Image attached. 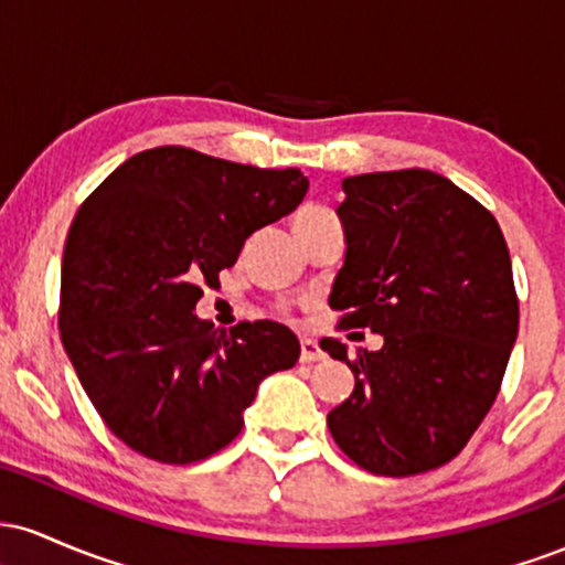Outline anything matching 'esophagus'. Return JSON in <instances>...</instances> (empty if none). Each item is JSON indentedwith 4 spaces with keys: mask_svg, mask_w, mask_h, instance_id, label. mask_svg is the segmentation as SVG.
Masks as SVG:
<instances>
[{
    "mask_svg": "<svg viewBox=\"0 0 565 565\" xmlns=\"http://www.w3.org/2000/svg\"><path fill=\"white\" fill-rule=\"evenodd\" d=\"M323 359V350L319 348V342L310 340V337H302L300 340V361L302 364H313V361Z\"/></svg>",
    "mask_w": 565,
    "mask_h": 565,
    "instance_id": "1",
    "label": "esophagus"
}]
</instances>
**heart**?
Masks as SVG:
<instances>
[{
    "mask_svg": "<svg viewBox=\"0 0 565 565\" xmlns=\"http://www.w3.org/2000/svg\"><path fill=\"white\" fill-rule=\"evenodd\" d=\"M319 212H327V210H323V206H305V210L300 212V215H297V217H305V215H319ZM295 217V220H297Z\"/></svg>",
    "mask_w": 565,
    "mask_h": 565,
    "instance_id": "1",
    "label": "heart"
}]
</instances>
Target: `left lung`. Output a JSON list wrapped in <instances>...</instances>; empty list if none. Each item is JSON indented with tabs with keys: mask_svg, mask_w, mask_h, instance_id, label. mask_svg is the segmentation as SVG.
<instances>
[{
	"mask_svg": "<svg viewBox=\"0 0 565 565\" xmlns=\"http://www.w3.org/2000/svg\"><path fill=\"white\" fill-rule=\"evenodd\" d=\"M345 265L329 308L340 329H372L380 350L321 348L355 374L329 433L359 468L406 478L451 462L494 406L518 337L502 228L430 170L342 180Z\"/></svg>",
	"mask_w": 565,
	"mask_h": 565,
	"instance_id": "8db88e82",
	"label": "left lung"
}]
</instances>
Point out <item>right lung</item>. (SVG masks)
<instances>
[{"label":"right lung","instance_id":"add662e5","mask_svg":"<svg viewBox=\"0 0 565 565\" xmlns=\"http://www.w3.org/2000/svg\"><path fill=\"white\" fill-rule=\"evenodd\" d=\"M300 170L183 146L135 153L76 210L57 327L84 393L132 451L191 465L231 444L257 385L300 359L274 321L220 332L193 308L246 238L300 204Z\"/></svg>","mask_w":565,"mask_h":565}]
</instances>
